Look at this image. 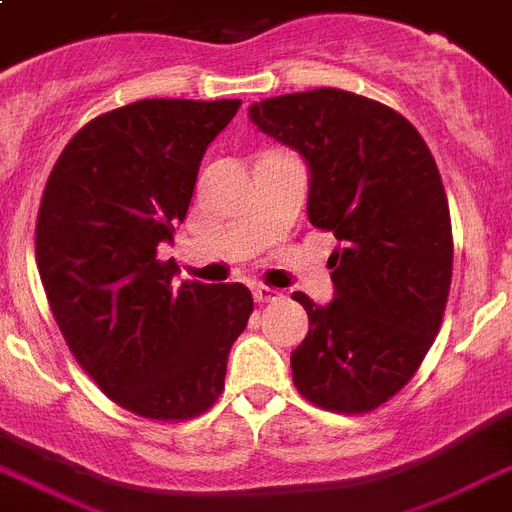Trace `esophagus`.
Returning <instances> with one entry per match:
<instances>
[{"mask_svg": "<svg viewBox=\"0 0 512 512\" xmlns=\"http://www.w3.org/2000/svg\"><path fill=\"white\" fill-rule=\"evenodd\" d=\"M252 295H255L257 303H271V300L279 298V292L271 290V287H263V284H257V287H252Z\"/></svg>", "mask_w": 512, "mask_h": 512, "instance_id": "34e87169", "label": "esophagus"}]
</instances>
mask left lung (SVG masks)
I'll use <instances>...</instances> for the list:
<instances>
[{"instance_id": "8db88e82", "label": "left lung", "mask_w": 512, "mask_h": 512, "mask_svg": "<svg viewBox=\"0 0 512 512\" xmlns=\"http://www.w3.org/2000/svg\"><path fill=\"white\" fill-rule=\"evenodd\" d=\"M249 117L306 158L308 220L341 244L330 306L292 292L308 314L292 381L325 411H376L419 370L448 303L454 236L435 158L400 112L349 91L287 93Z\"/></svg>"}]
</instances>
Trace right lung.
I'll return each instance as SVG.
<instances>
[{
    "label": "right lung",
    "mask_w": 512,
    "mask_h": 512,
    "mask_svg": "<svg viewBox=\"0 0 512 512\" xmlns=\"http://www.w3.org/2000/svg\"><path fill=\"white\" fill-rule=\"evenodd\" d=\"M239 99H144L69 139L39 201L34 249L50 311L77 365L120 408L187 421L217 403L252 314L244 284L174 287V239L212 139Z\"/></svg>",
    "instance_id": "1"
}]
</instances>
